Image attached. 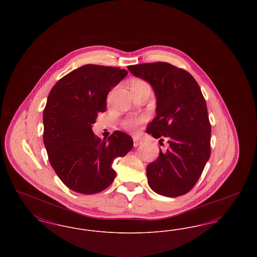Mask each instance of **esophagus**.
<instances>
[{"mask_svg":"<svg viewBox=\"0 0 257 257\" xmlns=\"http://www.w3.org/2000/svg\"><path fill=\"white\" fill-rule=\"evenodd\" d=\"M133 142H134V147H139L142 143V141L138 137H133Z\"/></svg>","mask_w":257,"mask_h":257,"instance_id":"obj_1","label":"esophagus"}]
</instances>
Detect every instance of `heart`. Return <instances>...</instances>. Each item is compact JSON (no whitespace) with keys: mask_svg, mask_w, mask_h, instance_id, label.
I'll use <instances>...</instances> for the list:
<instances>
[{"mask_svg":"<svg viewBox=\"0 0 257 257\" xmlns=\"http://www.w3.org/2000/svg\"><path fill=\"white\" fill-rule=\"evenodd\" d=\"M149 88V86L146 81L142 80V79H134L131 81V89L132 91L138 90V89H142V88ZM147 118L145 116H130L127 117L124 122L123 126L126 130L130 131V132H138L140 131L142 125L146 122Z\"/></svg>","mask_w":257,"mask_h":257,"instance_id":"b5f03b06","label":"heart"}]
</instances>
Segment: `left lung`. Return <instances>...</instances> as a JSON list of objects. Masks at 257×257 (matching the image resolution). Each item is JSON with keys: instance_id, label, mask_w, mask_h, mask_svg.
<instances>
[{"instance_id": "8db88e82", "label": "left lung", "mask_w": 257, "mask_h": 257, "mask_svg": "<svg viewBox=\"0 0 257 257\" xmlns=\"http://www.w3.org/2000/svg\"><path fill=\"white\" fill-rule=\"evenodd\" d=\"M127 68L149 83L156 96V116L146 132L169 144L147 166L148 185L161 196L185 195L199 179L211 152V125L200 87L191 74L168 62Z\"/></svg>"}]
</instances>
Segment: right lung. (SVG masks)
<instances>
[{"instance_id":"obj_1","label":"right lung","mask_w":257,"mask_h":257,"mask_svg":"<svg viewBox=\"0 0 257 257\" xmlns=\"http://www.w3.org/2000/svg\"><path fill=\"white\" fill-rule=\"evenodd\" d=\"M125 69L83 65L62 77L50 91L43 111V142L50 164L63 184L76 193L93 195L115 178V158L134 146L129 135L115 131L107 141L92 131L107 95L127 76Z\"/></svg>"}]
</instances>
